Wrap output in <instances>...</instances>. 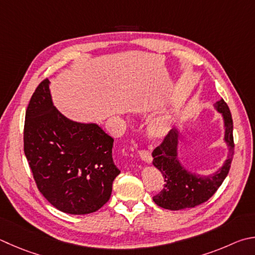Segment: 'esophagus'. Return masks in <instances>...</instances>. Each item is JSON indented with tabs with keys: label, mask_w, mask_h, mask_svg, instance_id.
Returning <instances> with one entry per match:
<instances>
[{
	"label": "esophagus",
	"mask_w": 255,
	"mask_h": 255,
	"mask_svg": "<svg viewBox=\"0 0 255 255\" xmlns=\"http://www.w3.org/2000/svg\"><path fill=\"white\" fill-rule=\"evenodd\" d=\"M139 156H140V158L145 161L146 164H151V161H152V157H151V155H150V152L148 151V150H146V149H142V150H139Z\"/></svg>",
	"instance_id": "esophagus-1"
}]
</instances>
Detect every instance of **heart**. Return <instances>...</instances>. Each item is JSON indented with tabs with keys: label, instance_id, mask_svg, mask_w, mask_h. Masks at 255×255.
Masks as SVG:
<instances>
[{
	"label": "heart",
	"instance_id": "heart-1",
	"mask_svg": "<svg viewBox=\"0 0 255 255\" xmlns=\"http://www.w3.org/2000/svg\"><path fill=\"white\" fill-rule=\"evenodd\" d=\"M172 129V125H170L169 120L167 118H158L156 120H152L148 126V135L151 139L160 140L168 135Z\"/></svg>",
	"mask_w": 255,
	"mask_h": 255
}]
</instances>
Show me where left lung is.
<instances>
[{
	"label": "left lung",
	"instance_id": "8db88e82",
	"mask_svg": "<svg viewBox=\"0 0 255 255\" xmlns=\"http://www.w3.org/2000/svg\"><path fill=\"white\" fill-rule=\"evenodd\" d=\"M214 108L223 118V140L229 149L228 157L221 167L211 175L192 173L178 158L180 132L178 127H174L161 145L156 147L151 154L154 157L152 164L165 178L163 191L152 197V201L158 206L170 211L195 207L214 195L228 176L234 154L233 120L223 99L214 104Z\"/></svg>",
	"mask_w": 255,
	"mask_h": 255
}]
</instances>
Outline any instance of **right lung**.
Returning <instances> with one entry per match:
<instances>
[{
    "mask_svg": "<svg viewBox=\"0 0 255 255\" xmlns=\"http://www.w3.org/2000/svg\"><path fill=\"white\" fill-rule=\"evenodd\" d=\"M50 81L36 88L27 106L24 154L41 194L59 211L82 215L109 201L120 170L114 138L95 123H78L54 107Z\"/></svg>",
    "mask_w": 255,
    "mask_h": 255,
    "instance_id": "add662e5",
    "label": "right lung"
}]
</instances>
